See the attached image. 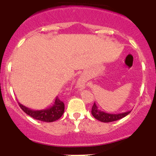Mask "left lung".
<instances>
[{
	"mask_svg": "<svg viewBox=\"0 0 156 156\" xmlns=\"http://www.w3.org/2000/svg\"><path fill=\"white\" fill-rule=\"evenodd\" d=\"M130 112V111H127L126 112H122V113H118V114H111V113H107L105 112L101 111L98 108V106L96 104H94L92 106V110H91V114L94 117L95 119L101 121L103 122H114V121L119 120V119H122L126 115Z\"/></svg>",
	"mask_w": 156,
	"mask_h": 156,
	"instance_id": "obj_1",
	"label": "left lung"
}]
</instances>
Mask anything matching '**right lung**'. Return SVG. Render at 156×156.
<instances>
[{"label":"right lung","instance_id":"add662e5","mask_svg":"<svg viewBox=\"0 0 156 156\" xmlns=\"http://www.w3.org/2000/svg\"><path fill=\"white\" fill-rule=\"evenodd\" d=\"M20 108L23 111L29 115L30 116L33 117L34 119L37 120L43 121V122H51L56 121L63 115L65 110V105L61 100H59L58 98H56L54 105L51 107L45 109L41 110H34L31 108L26 107L25 105L19 102Z\"/></svg>","mask_w":156,"mask_h":156}]
</instances>
